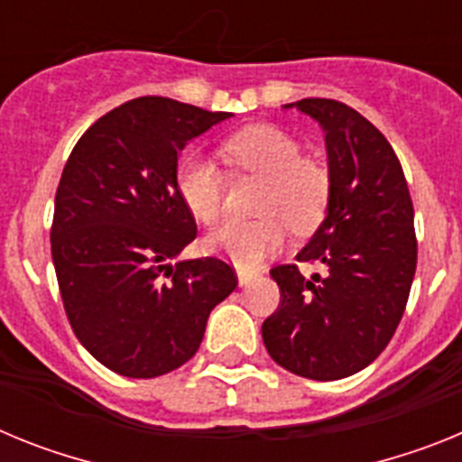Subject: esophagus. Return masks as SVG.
I'll return each mask as SVG.
<instances>
[{
	"instance_id": "esophagus-1",
	"label": "esophagus",
	"mask_w": 462,
	"mask_h": 462,
	"mask_svg": "<svg viewBox=\"0 0 462 462\" xmlns=\"http://www.w3.org/2000/svg\"><path fill=\"white\" fill-rule=\"evenodd\" d=\"M252 280H254V275H252V273L238 271V282H240V287H247V284H250Z\"/></svg>"
}]
</instances>
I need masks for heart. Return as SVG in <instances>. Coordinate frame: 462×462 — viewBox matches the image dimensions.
I'll use <instances>...</instances> for the list:
<instances>
[{"instance_id": "heart-1", "label": "heart", "mask_w": 462, "mask_h": 462, "mask_svg": "<svg viewBox=\"0 0 462 462\" xmlns=\"http://www.w3.org/2000/svg\"><path fill=\"white\" fill-rule=\"evenodd\" d=\"M224 162L234 171L263 180L261 219H231L210 236V247L243 268L259 266L287 238V224L312 231L324 219L330 173L319 159L303 157L300 143L273 125H252L222 143ZM175 191L199 222L215 224L224 212L226 182L212 162L185 154L175 166Z\"/></svg>"}]
</instances>
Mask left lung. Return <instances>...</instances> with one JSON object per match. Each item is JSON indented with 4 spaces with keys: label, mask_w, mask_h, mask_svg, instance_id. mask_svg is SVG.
I'll return each instance as SVG.
<instances>
[{
    "label": "left lung",
    "mask_w": 462,
    "mask_h": 462,
    "mask_svg": "<svg viewBox=\"0 0 462 462\" xmlns=\"http://www.w3.org/2000/svg\"><path fill=\"white\" fill-rule=\"evenodd\" d=\"M289 106L326 132L328 212L296 261L321 263L327 275L308 281L297 263L273 268L280 305L261 336L277 365L330 382L370 365L402 319L416 271L414 206L402 166L373 122L336 99Z\"/></svg>",
    "instance_id": "1"
}]
</instances>
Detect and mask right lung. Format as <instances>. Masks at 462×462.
<instances>
[{
    "instance_id": "1",
    "label": "right lung",
    "mask_w": 462,
    "mask_h": 462,
    "mask_svg": "<svg viewBox=\"0 0 462 462\" xmlns=\"http://www.w3.org/2000/svg\"><path fill=\"white\" fill-rule=\"evenodd\" d=\"M226 117L138 97L99 117L69 154L51 226L60 296L80 345L122 377L185 365L212 308L238 284L217 256L169 263L196 238L175 191L178 154Z\"/></svg>"
}]
</instances>
